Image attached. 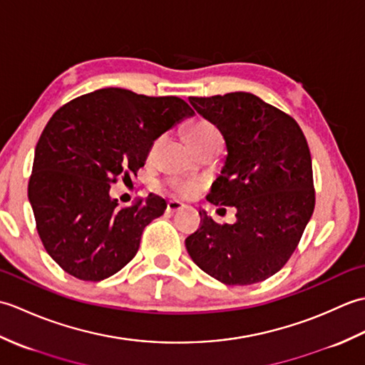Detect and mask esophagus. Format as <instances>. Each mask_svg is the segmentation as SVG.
Listing matches in <instances>:
<instances>
[{
	"mask_svg": "<svg viewBox=\"0 0 365 365\" xmlns=\"http://www.w3.org/2000/svg\"><path fill=\"white\" fill-rule=\"evenodd\" d=\"M182 208H183V204L180 202V200H169L168 207H166V213L174 215V213H177V212H180Z\"/></svg>",
	"mask_w": 365,
	"mask_h": 365,
	"instance_id": "34e87169",
	"label": "esophagus"
}]
</instances>
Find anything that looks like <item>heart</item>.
Listing matches in <instances>:
<instances>
[{"instance_id":"obj_1","label":"heart","mask_w":365,"mask_h":365,"mask_svg":"<svg viewBox=\"0 0 365 365\" xmlns=\"http://www.w3.org/2000/svg\"><path fill=\"white\" fill-rule=\"evenodd\" d=\"M187 136L191 141V144L195 145V149H202V147L212 144L215 141H221L220 131L216 130L213 123L207 122V120H197L187 128ZM161 143V139H157L150 147V155L155 153V150L158 149V145ZM174 188L180 192V195H191L192 191L197 188V183L195 182H175Z\"/></svg>"}]
</instances>
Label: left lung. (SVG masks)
<instances>
[{
	"mask_svg": "<svg viewBox=\"0 0 365 365\" xmlns=\"http://www.w3.org/2000/svg\"><path fill=\"white\" fill-rule=\"evenodd\" d=\"M199 115L220 130L226 161L207 199L235 207L234 224L200 212L185 240L196 265L226 285H250L276 274L315 207L311 152L294 119L250 92L190 97Z\"/></svg>",
	"mask_w": 365,
	"mask_h": 365,
	"instance_id": "8db88e82",
	"label": "left lung"
}]
</instances>
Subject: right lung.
I'll return each mask as SVG.
<instances>
[{"instance_id":"right-lung-1","label":"right lung","mask_w":365,"mask_h":365,"mask_svg":"<svg viewBox=\"0 0 365 365\" xmlns=\"http://www.w3.org/2000/svg\"><path fill=\"white\" fill-rule=\"evenodd\" d=\"M195 113L178 97L105 88L53 114L36 145L28 199L51 259L83 281H103L135 257L144 227L166 210L149 195L119 208L118 177L144 166L155 139Z\"/></svg>"}]
</instances>
